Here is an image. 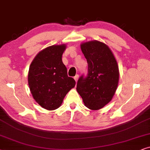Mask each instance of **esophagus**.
<instances>
[{
  "instance_id": "34e87169",
  "label": "esophagus",
  "mask_w": 150,
  "mask_h": 150,
  "mask_svg": "<svg viewBox=\"0 0 150 150\" xmlns=\"http://www.w3.org/2000/svg\"><path fill=\"white\" fill-rule=\"evenodd\" d=\"M78 79H79V75H75V77H74V79H75V81H77V80H78Z\"/></svg>"
}]
</instances>
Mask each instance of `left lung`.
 Returning a JSON list of instances; mask_svg holds the SVG:
<instances>
[{
    "mask_svg": "<svg viewBox=\"0 0 150 150\" xmlns=\"http://www.w3.org/2000/svg\"><path fill=\"white\" fill-rule=\"evenodd\" d=\"M81 50L88 65V76L79 77L77 91L88 108H102L113 98L118 87L117 62L108 46L98 40L81 43Z\"/></svg>",
    "mask_w": 150,
    "mask_h": 150,
    "instance_id": "1",
    "label": "left lung"
}]
</instances>
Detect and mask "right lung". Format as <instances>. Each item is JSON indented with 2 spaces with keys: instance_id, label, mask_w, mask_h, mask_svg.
Masks as SVG:
<instances>
[{
  "instance_id": "1",
  "label": "right lung",
  "mask_w": 150,
  "mask_h": 150,
  "mask_svg": "<svg viewBox=\"0 0 150 150\" xmlns=\"http://www.w3.org/2000/svg\"><path fill=\"white\" fill-rule=\"evenodd\" d=\"M67 45H52L42 50L29 67L28 83L33 98L47 110L58 108L64 98L75 86V79L68 77L62 62Z\"/></svg>"
}]
</instances>
